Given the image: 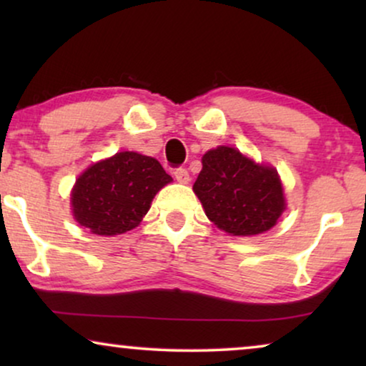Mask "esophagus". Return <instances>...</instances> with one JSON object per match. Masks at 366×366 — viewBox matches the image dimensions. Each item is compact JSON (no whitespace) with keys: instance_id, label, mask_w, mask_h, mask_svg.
<instances>
[{"instance_id":"esophagus-1","label":"esophagus","mask_w":366,"mask_h":366,"mask_svg":"<svg viewBox=\"0 0 366 366\" xmlns=\"http://www.w3.org/2000/svg\"><path fill=\"white\" fill-rule=\"evenodd\" d=\"M174 178H177L178 183H183V184L189 183V174H188V172L184 168H177V169H174Z\"/></svg>"}]
</instances>
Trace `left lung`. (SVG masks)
Instances as JSON below:
<instances>
[{
    "mask_svg": "<svg viewBox=\"0 0 366 366\" xmlns=\"http://www.w3.org/2000/svg\"><path fill=\"white\" fill-rule=\"evenodd\" d=\"M202 163L193 192L209 222L233 237H253L277 224L287 208L277 169L232 147L209 149Z\"/></svg>",
    "mask_w": 366,
    "mask_h": 366,
    "instance_id": "left-lung-1",
    "label": "left lung"
}]
</instances>
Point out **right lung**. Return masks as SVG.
<instances>
[{"label": "right lung", "mask_w": 366, "mask_h": 366, "mask_svg": "<svg viewBox=\"0 0 366 366\" xmlns=\"http://www.w3.org/2000/svg\"><path fill=\"white\" fill-rule=\"evenodd\" d=\"M173 178L158 159L122 152L79 174L71 192L73 217L94 234L114 237L137 228L154 194Z\"/></svg>", "instance_id": "add662e5"}]
</instances>
